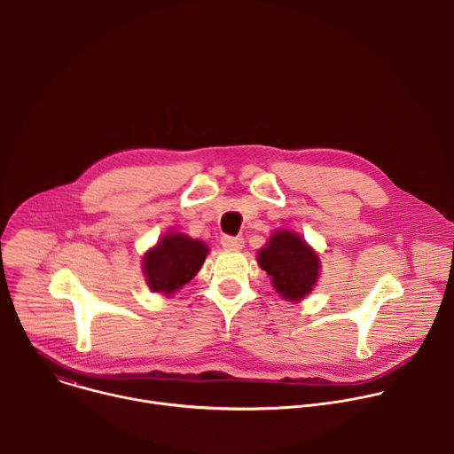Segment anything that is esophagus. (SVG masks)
<instances>
[{
	"label": "esophagus",
	"mask_w": 454,
	"mask_h": 454,
	"mask_svg": "<svg viewBox=\"0 0 454 454\" xmlns=\"http://www.w3.org/2000/svg\"><path fill=\"white\" fill-rule=\"evenodd\" d=\"M221 244L224 249H230V251H239L242 249L244 246V239L242 237H230V235H224L221 239Z\"/></svg>",
	"instance_id": "1"
}]
</instances>
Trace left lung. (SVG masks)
<instances>
[{"label":"left lung","instance_id":"1","mask_svg":"<svg viewBox=\"0 0 454 454\" xmlns=\"http://www.w3.org/2000/svg\"><path fill=\"white\" fill-rule=\"evenodd\" d=\"M256 262L287 301H300L310 294L321 271L317 253L293 230L273 231L266 246L258 249Z\"/></svg>","mask_w":454,"mask_h":454}]
</instances>
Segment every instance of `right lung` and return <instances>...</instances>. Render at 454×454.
<instances>
[{
  "label": "right lung",
  "mask_w": 454,
  "mask_h": 454,
  "mask_svg": "<svg viewBox=\"0 0 454 454\" xmlns=\"http://www.w3.org/2000/svg\"><path fill=\"white\" fill-rule=\"evenodd\" d=\"M208 246L184 233L168 231L153 246L142 261L145 282L153 293L172 296L203 268Z\"/></svg>",
  "instance_id": "obj_1"
}]
</instances>
